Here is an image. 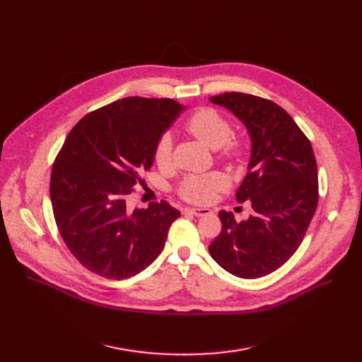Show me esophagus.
<instances>
[{
  "mask_svg": "<svg viewBox=\"0 0 362 362\" xmlns=\"http://www.w3.org/2000/svg\"><path fill=\"white\" fill-rule=\"evenodd\" d=\"M185 211L187 214H192V216H197V217H202V216H206V214L211 213L210 210H206V208H186Z\"/></svg>",
  "mask_w": 362,
  "mask_h": 362,
  "instance_id": "esophagus-1",
  "label": "esophagus"
}]
</instances>
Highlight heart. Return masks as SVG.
Segmentation results:
<instances>
[{
	"instance_id": "1",
	"label": "heart",
	"mask_w": 362,
	"mask_h": 362,
	"mask_svg": "<svg viewBox=\"0 0 362 362\" xmlns=\"http://www.w3.org/2000/svg\"><path fill=\"white\" fill-rule=\"evenodd\" d=\"M186 130L213 149L220 148V156L227 160H239L243 156V144L229 139L232 135V124L223 114L214 108H201L186 120ZM171 157V136L168 133L160 138L156 148V161L158 165H167ZM227 186V180L220 173L191 175L186 176L180 186L179 194L183 199L194 204L210 202L214 195Z\"/></svg>"
}]
</instances>
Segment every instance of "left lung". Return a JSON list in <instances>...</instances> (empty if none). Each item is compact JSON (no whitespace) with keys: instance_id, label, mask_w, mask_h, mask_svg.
Instances as JSON below:
<instances>
[{"instance_id":"8db88e82","label":"left lung","mask_w":362,"mask_h":362,"mask_svg":"<svg viewBox=\"0 0 362 362\" xmlns=\"http://www.w3.org/2000/svg\"><path fill=\"white\" fill-rule=\"evenodd\" d=\"M248 129L252 151L239 202L251 201L254 216L236 223L220 211L221 232L208 246L226 272L258 279L276 272L299 248L318 202L317 161L310 139L276 103L240 92L211 97Z\"/></svg>"}]
</instances>
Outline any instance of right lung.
<instances>
[{
  "label": "right lung",
  "mask_w": 362,
  "mask_h": 362,
  "mask_svg": "<svg viewBox=\"0 0 362 362\" xmlns=\"http://www.w3.org/2000/svg\"><path fill=\"white\" fill-rule=\"evenodd\" d=\"M183 110L170 98L129 97L88 112L67 135L49 182L54 218L89 272L122 280L145 270L180 213L168 202L130 211L127 198Z\"/></svg>",
  "instance_id": "right-lung-1"
}]
</instances>
